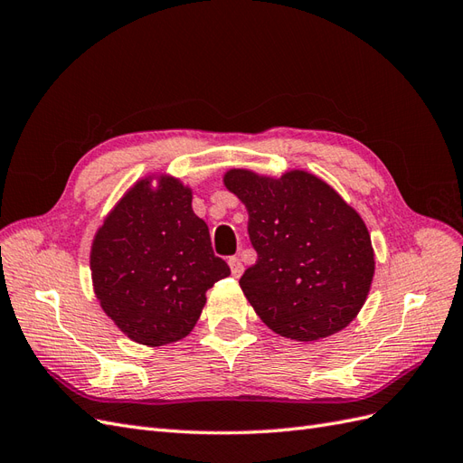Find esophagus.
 <instances>
[{"mask_svg": "<svg viewBox=\"0 0 463 463\" xmlns=\"http://www.w3.org/2000/svg\"><path fill=\"white\" fill-rule=\"evenodd\" d=\"M228 264H230L232 274H233L235 278H240V276L243 274V262H241V259H240V257H230Z\"/></svg>", "mask_w": 463, "mask_h": 463, "instance_id": "34e87169", "label": "esophagus"}]
</instances>
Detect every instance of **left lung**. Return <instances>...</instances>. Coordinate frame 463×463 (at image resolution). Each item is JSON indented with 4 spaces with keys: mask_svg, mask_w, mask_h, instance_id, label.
Instances as JSON below:
<instances>
[{
    "mask_svg": "<svg viewBox=\"0 0 463 463\" xmlns=\"http://www.w3.org/2000/svg\"><path fill=\"white\" fill-rule=\"evenodd\" d=\"M223 184L249 210L257 262L240 286L264 325L298 342L345 328L365 303L374 274L361 216L307 172L270 179L232 170Z\"/></svg>",
    "mask_w": 463,
    "mask_h": 463,
    "instance_id": "obj_1",
    "label": "left lung"
}]
</instances>
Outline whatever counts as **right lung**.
Listing matches in <instances>:
<instances>
[{"label":"right lung","instance_id":"add662e5","mask_svg":"<svg viewBox=\"0 0 463 463\" xmlns=\"http://www.w3.org/2000/svg\"><path fill=\"white\" fill-rule=\"evenodd\" d=\"M90 270L106 315L145 345L172 344L193 330L204 293L230 276L214 255L206 222L191 208V189L162 177L143 179L98 230Z\"/></svg>","mask_w":463,"mask_h":463}]
</instances>
